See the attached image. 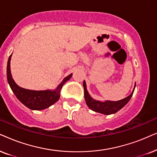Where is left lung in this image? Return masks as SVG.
<instances>
[{"mask_svg":"<svg viewBox=\"0 0 157 157\" xmlns=\"http://www.w3.org/2000/svg\"><path fill=\"white\" fill-rule=\"evenodd\" d=\"M83 87H84V95L85 99L87 105L88 106L89 108H90L93 111L100 113L104 115H110L113 114L115 113L118 112L119 110H121L123 107L128 103V102L130 100L131 98L132 97L133 91H134L136 83L134 85V88H133L132 93H131L130 95L128 97L124 98V99L118 100V101H110V100H106L105 102H101L99 100H94L91 96L90 95L88 92L87 90L86 82L85 81L83 82Z\"/></svg>","mask_w":157,"mask_h":157,"instance_id":"1","label":"left lung"}]
</instances>
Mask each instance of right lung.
<instances>
[{
    "mask_svg": "<svg viewBox=\"0 0 157 157\" xmlns=\"http://www.w3.org/2000/svg\"><path fill=\"white\" fill-rule=\"evenodd\" d=\"M12 54H10L8 60L7 64V80L10 88L13 93L15 94L18 100L21 101L25 106L31 110H44L49 108L56 103L60 97V91L62 87L67 81L70 80L72 74H70L64 79L63 81L58 85L54 90H31L22 88L18 86L12 78L10 72V62L11 59Z\"/></svg>",
    "mask_w": 157,
    "mask_h": 157,
    "instance_id": "right-lung-1",
    "label": "right lung"
}]
</instances>
